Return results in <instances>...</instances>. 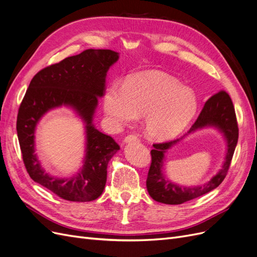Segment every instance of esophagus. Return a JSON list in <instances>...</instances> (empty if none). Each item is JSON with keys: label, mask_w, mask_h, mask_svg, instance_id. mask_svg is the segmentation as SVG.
Listing matches in <instances>:
<instances>
[{"label": "esophagus", "mask_w": 257, "mask_h": 257, "mask_svg": "<svg viewBox=\"0 0 257 257\" xmlns=\"http://www.w3.org/2000/svg\"><path fill=\"white\" fill-rule=\"evenodd\" d=\"M139 139H138V137L137 136H135V135H128V136H126L125 138H124V143L125 144H130V143H134V142H138Z\"/></svg>", "instance_id": "esophagus-1"}]
</instances>
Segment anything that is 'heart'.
I'll return each instance as SVG.
<instances>
[{"label": "heart", "mask_w": 257, "mask_h": 257, "mask_svg": "<svg viewBox=\"0 0 257 257\" xmlns=\"http://www.w3.org/2000/svg\"><path fill=\"white\" fill-rule=\"evenodd\" d=\"M197 109L195 93L162 72L137 75L124 84L113 82L103 97L105 118L112 128L120 130L144 115L146 135L153 141H167L182 133Z\"/></svg>", "instance_id": "heart-1"}]
</instances>
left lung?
<instances>
[{
  "instance_id": "1",
  "label": "left lung",
  "mask_w": 257,
  "mask_h": 257,
  "mask_svg": "<svg viewBox=\"0 0 257 257\" xmlns=\"http://www.w3.org/2000/svg\"><path fill=\"white\" fill-rule=\"evenodd\" d=\"M212 126L219 129L227 141L228 149L225 162L222 169L210 181L203 186L183 187L178 186L166 179L162 174L165 153L173 145L181 141L185 136L197 129ZM238 124L236 119L235 108L231 98L225 91H220L210 97L205 103L203 110L199 113L197 120L194 122L188 133L181 138L172 142L154 144L151 150V165L147 177V190L149 195L159 203L167 205H180L199 196H203L210 191L219 186L226 177L230 162L234 155L238 142Z\"/></svg>"
}]
</instances>
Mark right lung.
<instances>
[{"mask_svg": "<svg viewBox=\"0 0 257 257\" xmlns=\"http://www.w3.org/2000/svg\"><path fill=\"white\" fill-rule=\"evenodd\" d=\"M119 59L109 49H87L43 68L31 80L19 107L17 134L27 172L35 182L69 201H91L105 189L107 165L120 149L113 138L93 125L106 75ZM71 106L86 124L84 165L73 177H53L44 172L35 153V128L41 116L54 107Z\"/></svg>", "mask_w": 257, "mask_h": 257, "instance_id": "right-lung-1", "label": "right lung"}]
</instances>
